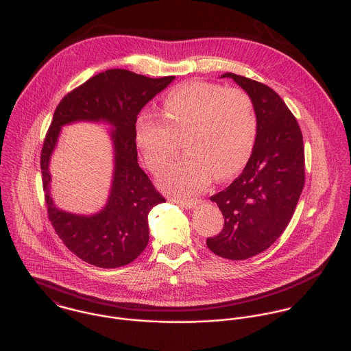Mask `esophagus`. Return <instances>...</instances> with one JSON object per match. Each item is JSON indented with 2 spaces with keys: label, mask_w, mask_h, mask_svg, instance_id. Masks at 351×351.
<instances>
[{
  "label": "esophagus",
  "mask_w": 351,
  "mask_h": 351,
  "mask_svg": "<svg viewBox=\"0 0 351 351\" xmlns=\"http://www.w3.org/2000/svg\"><path fill=\"white\" fill-rule=\"evenodd\" d=\"M177 204H180L181 207H184V208H186V210H191V208H193L196 204H199L200 203V200H193V199H189V200H174Z\"/></svg>",
  "instance_id": "1"
}]
</instances>
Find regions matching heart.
Wrapping results in <instances>:
<instances>
[{"mask_svg": "<svg viewBox=\"0 0 351 351\" xmlns=\"http://www.w3.org/2000/svg\"><path fill=\"white\" fill-rule=\"evenodd\" d=\"M162 117L141 114L134 138L154 173L170 162L182 140L185 155L171 163L159 182L170 195L186 197L213 180H229L249 162L258 130L250 95L239 88L191 80L173 87L162 104Z\"/></svg>", "mask_w": 351, "mask_h": 351, "instance_id": "b5f03b06", "label": "heart"}]
</instances>
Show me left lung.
I'll return each instance as SVG.
<instances>
[{"label":"left lung","instance_id":"8db88e82","mask_svg":"<svg viewBox=\"0 0 351 351\" xmlns=\"http://www.w3.org/2000/svg\"><path fill=\"white\" fill-rule=\"evenodd\" d=\"M250 95L258 121L257 140L243 171L211 196L225 218L222 232L207 238L215 254L245 260L268 249L287 228L305 184L300 125L268 86L225 73Z\"/></svg>","mask_w":351,"mask_h":351}]
</instances>
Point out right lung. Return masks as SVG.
I'll use <instances>...</instances> for the list:
<instances>
[{
  "mask_svg": "<svg viewBox=\"0 0 351 351\" xmlns=\"http://www.w3.org/2000/svg\"><path fill=\"white\" fill-rule=\"evenodd\" d=\"M174 76L151 79L126 69H109L88 79L58 104L40 154L42 182L49 221L65 246L83 261L117 268L132 263L147 246L148 214L165 197L137 163L134 129L140 110ZM76 120H106L115 145V174L104 210L76 216L55 207L49 196V156L62 124Z\"/></svg>",
  "mask_w": 351,
  "mask_h": 351,
  "instance_id": "add662e5",
  "label": "right lung"
}]
</instances>
